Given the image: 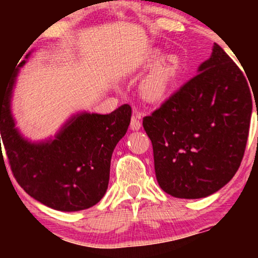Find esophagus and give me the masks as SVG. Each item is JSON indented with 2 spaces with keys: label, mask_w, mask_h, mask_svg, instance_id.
<instances>
[{
  "label": "esophagus",
  "mask_w": 258,
  "mask_h": 258,
  "mask_svg": "<svg viewBox=\"0 0 258 258\" xmlns=\"http://www.w3.org/2000/svg\"><path fill=\"white\" fill-rule=\"evenodd\" d=\"M131 130L133 131H138L142 126V121H141V114L138 111H133V115L131 117Z\"/></svg>",
  "instance_id": "1"
}]
</instances>
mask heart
Wrapping results in <instances>:
<instances>
[{
  "label": "heart",
  "mask_w": 258,
  "mask_h": 258,
  "mask_svg": "<svg viewBox=\"0 0 258 258\" xmlns=\"http://www.w3.org/2000/svg\"><path fill=\"white\" fill-rule=\"evenodd\" d=\"M180 63L176 57H165L144 82V93L150 100H160L172 90L180 75Z\"/></svg>",
  "instance_id": "1"
}]
</instances>
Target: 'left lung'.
Segmentation results:
<instances>
[{
  "instance_id": "obj_1",
  "label": "left lung",
  "mask_w": 258,
  "mask_h": 258,
  "mask_svg": "<svg viewBox=\"0 0 258 258\" xmlns=\"http://www.w3.org/2000/svg\"><path fill=\"white\" fill-rule=\"evenodd\" d=\"M198 73L143 117L159 185L180 199L209 197L233 178L252 112L246 78L217 43Z\"/></svg>"
}]
</instances>
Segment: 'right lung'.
Returning <instances> with one entry per match:
<instances>
[{
	"label": "right lung",
	"mask_w": 258,
	"mask_h": 258,
	"mask_svg": "<svg viewBox=\"0 0 258 258\" xmlns=\"http://www.w3.org/2000/svg\"><path fill=\"white\" fill-rule=\"evenodd\" d=\"M24 64L23 60L0 88V142L13 176L43 205L67 212L90 209L108 189L111 155L128 128L131 106L123 104L106 115L81 112L68 121L54 139L31 143L16 128L11 112L12 92ZM0 152L2 155L1 146Z\"/></svg>",
	"instance_id": "add662e5"
}]
</instances>
